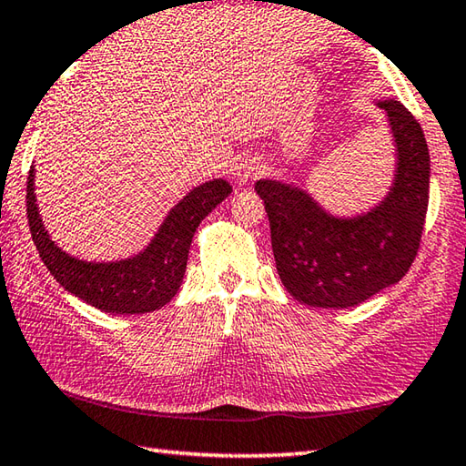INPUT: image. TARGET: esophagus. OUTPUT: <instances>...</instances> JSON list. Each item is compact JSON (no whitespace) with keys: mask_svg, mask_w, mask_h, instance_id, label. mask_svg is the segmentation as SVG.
<instances>
[{"mask_svg":"<svg viewBox=\"0 0 466 466\" xmlns=\"http://www.w3.org/2000/svg\"><path fill=\"white\" fill-rule=\"evenodd\" d=\"M262 173H265V165H262V160L257 157H247V158H242L238 165H236L234 177L238 185H247L250 181H255L257 177H260Z\"/></svg>","mask_w":466,"mask_h":466,"instance_id":"1","label":"esophagus"}]
</instances>
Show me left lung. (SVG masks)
<instances>
[{
    "label": "left lung",
    "instance_id": "obj_1",
    "mask_svg": "<svg viewBox=\"0 0 466 466\" xmlns=\"http://www.w3.org/2000/svg\"><path fill=\"white\" fill-rule=\"evenodd\" d=\"M395 147L393 179L385 198L354 216H338L293 183L258 179L277 273L295 299L311 308H354L408 273L424 230L430 152L408 109L375 99Z\"/></svg>",
    "mask_w": 466,
    "mask_h": 466
}]
</instances>
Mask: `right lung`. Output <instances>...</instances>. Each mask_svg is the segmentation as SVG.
Here are the masks:
<instances>
[{
	"instance_id": "obj_1",
	"label": "right lung",
	"mask_w": 466,
	"mask_h": 466,
	"mask_svg": "<svg viewBox=\"0 0 466 466\" xmlns=\"http://www.w3.org/2000/svg\"><path fill=\"white\" fill-rule=\"evenodd\" d=\"M34 179L36 168L32 165L26 211L32 240L42 262L65 291L114 316L148 314L175 298L183 283L193 234L201 219L232 193L230 183L224 179L198 185L171 208L157 234L140 252L128 258L96 262L71 257L50 238L38 211Z\"/></svg>"
}]
</instances>
